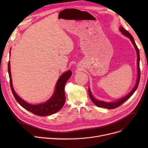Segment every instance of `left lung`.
I'll return each mask as SVG.
<instances>
[{
  "instance_id": "left-lung-1",
  "label": "left lung",
  "mask_w": 148,
  "mask_h": 148,
  "mask_svg": "<svg viewBox=\"0 0 148 148\" xmlns=\"http://www.w3.org/2000/svg\"><path fill=\"white\" fill-rule=\"evenodd\" d=\"M119 31L122 33V34H123L125 36L128 37L130 40L132 41V43L133 44V45L134 46V47L136 50V54H137V68H138V75H137V79H136V82L135 84V86L134 87V88L131 90V91L128 93L126 96L123 97V98L114 101V102H105V101H99L97 99H95L93 95L91 94V90L90 89V87H88V93H89V96L90 97V99H91V101L93 102V103L97 105V107H102V108H105L107 109H114L116 107H118L119 106H120L121 105H122L124 102H125L126 100H128L135 92V91L136 90L138 85H139V79H140V68H139V61H140V55H139V49L135 43V42L134 41V39L132 37V36L128 32L126 31V30H125L122 27H120L119 28Z\"/></svg>"
}]
</instances>
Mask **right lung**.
<instances>
[{"label": "right lung", "instance_id": "obj_1", "mask_svg": "<svg viewBox=\"0 0 148 148\" xmlns=\"http://www.w3.org/2000/svg\"><path fill=\"white\" fill-rule=\"evenodd\" d=\"M11 50V49H10ZM10 50L9 56H10ZM8 72L10 78V85L13 94L17 102L25 110L38 116H47L53 114L60 110L64 106L66 101L64 87L67 80L72 75V72L68 70L62 73L57 81L56 88L52 96L46 102L39 104H30L21 98L14 91L11 75L10 61L8 62Z\"/></svg>", "mask_w": 148, "mask_h": 148}]
</instances>
